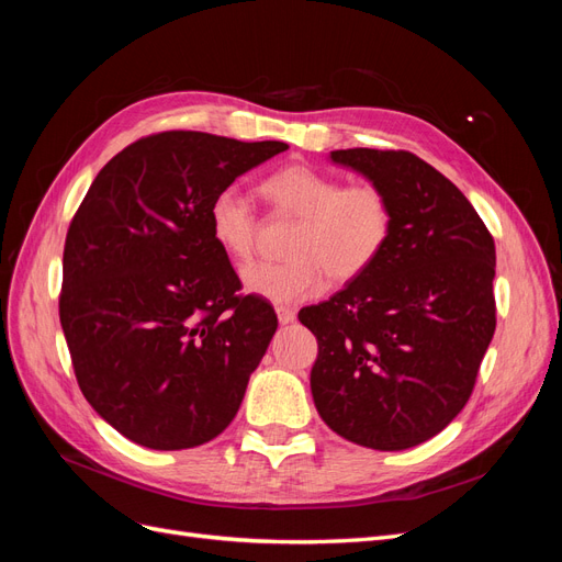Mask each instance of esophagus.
<instances>
[{
  "instance_id": "1",
  "label": "esophagus",
  "mask_w": 562,
  "mask_h": 562,
  "mask_svg": "<svg viewBox=\"0 0 562 562\" xmlns=\"http://www.w3.org/2000/svg\"><path fill=\"white\" fill-rule=\"evenodd\" d=\"M277 316H279L281 326H288V323L295 321V310H291V307H277Z\"/></svg>"
}]
</instances>
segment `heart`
Listing matches in <instances>:
<instances>
[{"instance_id":"1","label":"heart","mask_w":562,"mask_h":562,"mask_svg":"<svg viewBox=\"0 0 562 562\" xmlns=\"http://www.w3.org/2000/svg\"><path fill=\"white\" fill-rule=\"evenodd\" d=\"M260 194L279 215L297 220L288 252L293 260L244 269L246 291L274 304L318 295L330 277L347 283L375 267L394 234V203L375 182H345L310 164H291L260 182ZM211 239L234 262L258 248L260 220L236 187H223L209 203Z\"/></svg>"}]
</instances>
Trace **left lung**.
I'll return each instance as SVG.
<instances>
[{"instance_id":"8db88e82","label":"left lung","mask_w":562,"mask_h":562,"mask_svg":"<svg viewBox=\"0 0 562 562\" xmlns=\"http://www.w3.org/2000/svg\"><path fill=\"white\" fill-rule=\"evenodd\" d=\"M394 203L382 258L300 310L318 342L312 396L328 427L372 450L424 443L467 405L497 326L495 241L469 199L405 149H335Z\"/></svg>"}]
</instances>
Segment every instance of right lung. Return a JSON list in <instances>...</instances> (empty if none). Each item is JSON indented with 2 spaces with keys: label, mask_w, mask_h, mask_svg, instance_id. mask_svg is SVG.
<instances>
[{
  "label": "right lung",
  "mask_w": 562,
  "mask_h": 562,
  "mask_svg": "<svg viewBox=\"0 0 562 562\" xmlns=\"http://www.w3.org/2000/svg\"><path fill=\"white\" fill-rule=\"evenodd\" d=\"M288 145L164 131L100 171L67 229L60 326L81 394L128 440L184 450L227 429L277 314L211 239L209 203Z\"/></svg>",
  "instance_id": "right-lung-1"
}]
</instances>
